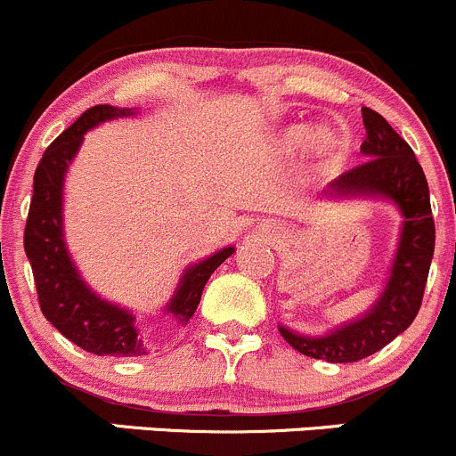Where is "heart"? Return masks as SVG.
Listing matches in <instances>:
<instances>
[{"mask_svg":"<svg viewBox=\"0 0 456 456\" xmlns=\"http://www.w3.org/2000/svg\"><path fill=\"white\" fill-rule=\"evenodd\" d=\"M307 138L309 131L305 129V126H292V129L285 131V134L281 135V149H283V151H297L298 147H303V144L307 142ZM316 147L322 156H331L333 149H336V140H333L330 134H321L316 138Z\"/></svg>","mask_w":456,"mask_h":456,"instance_id":"b5f03b06","label":"heart"}]
</instances>
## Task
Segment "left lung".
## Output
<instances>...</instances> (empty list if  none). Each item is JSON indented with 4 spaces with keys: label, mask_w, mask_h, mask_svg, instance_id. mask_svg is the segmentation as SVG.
<instances>
[{
    "label": "left lung",
    "mask_w": 456,
    "mask_h": 456,
    "mask_svg": "<svg viewBox=\"0 0 456 456\" xmlns=\"http://www.w3.org/2000/svg\"><path fill=\"white\" fill-rule=\"evenodd\" d=\"M364 138L358 167L333 180L327 197H384L400 208L403 224L387 288L362 318L325 336H300L279 327L298 354L327 362H358L387 346L415 321L435 252L428 182L406 140L378 111L362 107Z\"/></svg>",
    "instance_id": "left-lung-1"
}]
</instances>
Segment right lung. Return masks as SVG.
Segmentation results:
<instances>
[{
    "label": "right lung",
    "instance_id": "add662e5",
    "mask_svg": "<svg viewBox=\"0 0 456 456\" xmlns=\"http://www.w3.org/2000/svg\"><path fill=\"white\" fill-rule=\"evenodd\" d=\"M134 111L111 105L92 107L45 149L35 171L32 201L23 230V248L32 265L44 316L87 354L116 358L147 354V345L142 342L134 314L94 294L78 274L63 239V180L86 131L105 120L131 116ZM232 252V246L224 248L208 259L186 267L175 294L164 307L175 325L184 327L191 321L206 281Z\"/></svg>",
    "mask_w": 456,
    "mask_h": 456
}]
</instances>
